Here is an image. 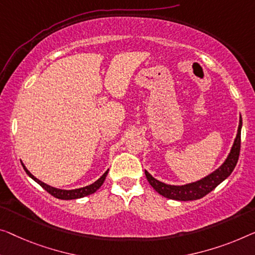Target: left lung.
Instances as JSON below:
<instances>
[{
	"label": "left lung",
	"instance_id": "8db88e82",
	"mask_svg": "<svg viewBox=\"0 0 255 255\" xmlns=\"http://www.w3.org/2000/svg\"><path fill=\"white\" fill-rule=\"evenodd\" d=\"M242 118L239 119V126L236 139H235L234 145L231 147V151L226 161L223 162L222 166L215 170L214 173L204 177L203 180L193 182L185 185H169L165 184L162 182L155 180L153 176H151L145 170V176L153 188L161 196L166 197L168 199L188 201V200H196L203 198L210 193L212 190H214L218 185L226 180V178L233 173L235 167L237 165L239 152H241V130H242Z\"/></svg>",
	"mask_w": 255,
	"mask_h": 255
}]
</instances>
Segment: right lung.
Listing matches in <instances>:
<instances>
[{
  "label": "right lung",
  "instance_id": "add662e5",
  "mask_svg": "<svg viewBox=\"0 0 255 255\" xmlns=\"http://www.w3.org/2000/svg\"><path fill=\"white\" fill-rule=\"evenodd\" d=\"M21 165H22V167H24L25 172L27 173V175L29 177H32L35 182H37V183H39L41 187H42L45 190V191L50 193L51 196L56 197V198L64 199V200L82 198V197H86L88 195H91V193L96 192L97 190L101 188V185L104 183V180H105V177H106V175H108V172H109V170H106L103 175L98 178L96 182H94V183L90 184V185H87V187H83V188H80V189H74V190H62V189H57V188H54V187H50V185L43 183L42 181L37 180L35 176H33L32 174L28 172L27 168H26V167L24 166V164H21Z\"/></svg>",
  "mask_w": 255,
  "mask_h": 255
}]
</instances>
